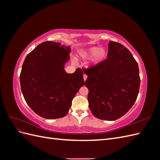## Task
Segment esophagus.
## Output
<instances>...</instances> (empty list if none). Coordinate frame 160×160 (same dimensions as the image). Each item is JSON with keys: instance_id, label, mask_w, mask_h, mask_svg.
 I'll list each match as a JSON object with an SVG mask.
<instances>
[{"instance_id": "1", "label": "esophagus", "mask_w": 160, "mask_h": 160, "mask_svg": "<svg viewBox=\"0 0 160 160\" xmlns=\"http://www.w3.org/2000/svg\"><path fill=\"white\" fill-rule=\"evenodd\" d=\"M87 78H88V75H87L86 74H83V79H84V81H85L87 79Z\"/></svg>"}]
</instances>
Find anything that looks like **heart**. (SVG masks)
Wrapping results in <instances>:
<instances>
[{
    "label": "heart",
    "instance_id": "heart-1",
    "mask_svg": "<svg viewBox=\"0 0 160 160\" xmlns=\"http://www.w3.org/2000/svg\"><path fill=\"white\" fill-rule=\"evenodd\" d=\"M81 56L83 59H89V58L94 56L93 62L97 64L105 59L107 56V51L104 48L93 47L81 52Z\"/></svg>",
    "mask_w": 160,
    "mask_h": 160
}]
</instances>
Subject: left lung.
<instances>
[{"label": "left lung", "mask_w": 160, "mask_h": 160, "mask_svg": "<svg viewBox=\"0 0 160 160\" xmlns=\"http://www.w3.org/2000/svg\"><path fill=\"white\" fill-rule=\"evenodd\" d=\"M108 58L83 69L88 75L90 110L95 118L114 121L132 108L139 93L140 77L137 61L123 45L109 41Z\"/></svg>", "instance_id": "left-lung-1"}]
</instances>
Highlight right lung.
I'll return each instance as SVG.
<instances>
[{
	"label": "right lung",
	"instance_id": "add662e5",
	"mask_svg": "<svg viewBox=\"0 0 160 160\" xmlns=\"http://www.w3.org/2000/svg\"><path fill=\"white\" fill-rule=\"evenodd\" d=\"M70 51L69 47L60 42L45 41L24 61L20 75L23 97L34 112L43 118L65 116L72 99L84 85L81 69L71 74L64 70Z\"/></svg>",
	"mask_w": 160,
	"mask_h": 160
}]
</instances>
